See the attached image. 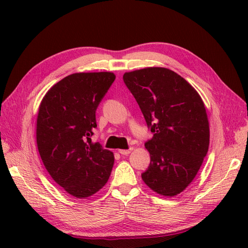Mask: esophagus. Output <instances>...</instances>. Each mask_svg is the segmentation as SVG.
Returning a JSON list of instances; mask_svg holds the SVG:
<instances>
[{"mask_svg": "<svg viewBox=\"0 0 248 248\" xmlns=\"http://www.w3.org/2000/svg\"><path fill=\"white\" fill-rule=\"evenodd\" d=\"M131 151H132V148H130V149H120L119 150V154L123 155H128Z\"/></svg>", "mask_w": 248, "mask_h": 248, "instance_id": "esophagus-1", "label": "esophagus"}]
</instances>
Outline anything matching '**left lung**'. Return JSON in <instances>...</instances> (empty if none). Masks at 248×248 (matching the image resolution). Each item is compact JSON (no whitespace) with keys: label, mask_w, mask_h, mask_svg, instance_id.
Wrapping results in <instances>:
<instances>
[{"label":"left lung","mask_w":248,"mask_h":248,"mask_svg":"<svg viewBox=\"0 0 248 248\" xmlns=\"http://www.w3.org/2000/svg\"><path fill=\"white\" fill-rule=\"evenodd\" d=\"M124 82L154 133L145 144L150 164L141 179L154 192L176 196L193 181L209 149L202 100L191 84L167 68L125 72Z\"/></svg>","instance_id":"8db88e82"}]
</instances>
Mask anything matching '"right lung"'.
Segmentation results:
<instances>
[{
    "label": "right lung",
    "mask_w": 248,
    "mask_h": 248,
    "mask_svg": "<svg viewBox=\"0 0 248 248\" xmlns=\"http://www.w3.org/2000/svg\"><path fill=\"white\" fill-rule=\"evenodd\" d=\"M112 72L73 73L57 82L40 103L37 147L46 170L77 198L97 193L114 165L112 151L93 143L96 110L115 81Z\"/></svg>",
    "instance_id": "right-lung-1"
}]
</instances>
